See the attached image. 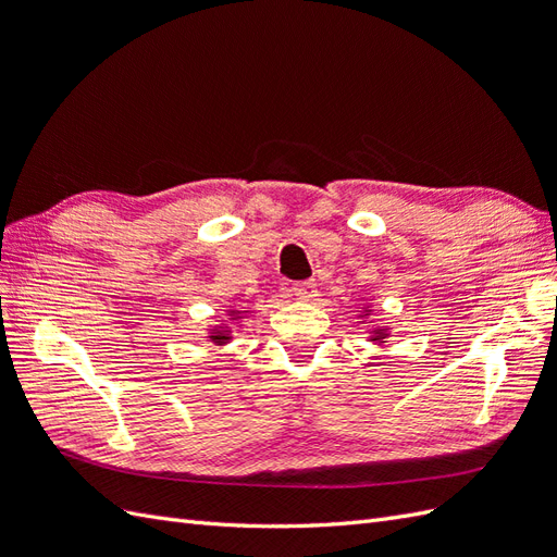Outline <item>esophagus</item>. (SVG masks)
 <instances>
[{
  "mask_svg": "<svg viewBox=\"0 0 557 557\" xmlns=\"http://www.w3.org/2000/svg\"><path fill=\"white\" fill-rule=\"evenodd\" d=\"M293 293H295L297 299H305V301L315 299V295H318L313 281H297V283H293Z\"/></svg>",
  "mask_w": 557,
  "mask_h": 557,
  "instance_id": "34e87169",
  "label": "esophagus"
}]
</instances>
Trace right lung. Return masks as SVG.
I'll return each instance as SVG.
<instances>
[{
    "label": "right lung",
    "instance_id": "right-lung-1",
    "mask_svg": "<svg viewBox=\"0 0 557 557\" xmlns=\"http://www.w3.org/2000/svg\"><path fill=\"white\" fill-rule=\"evenodd\" d=\"M213 339H221L223 342V339H227V336H213Z\"/></svg>",
    "mask_w": 557,
    "mask_h": 557
}]
</instances>
